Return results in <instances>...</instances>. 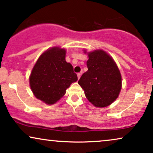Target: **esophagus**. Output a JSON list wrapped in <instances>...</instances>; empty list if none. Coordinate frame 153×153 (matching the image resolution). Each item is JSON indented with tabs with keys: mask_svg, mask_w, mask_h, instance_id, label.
Listing matches in <instances>:
<instances>
[{
	"mask_svg": "<svg viewBox=\"0 0 153 153\" xmlns=\"http://www.w3.org/2000/svg\"><path fill=\"white\" fill-rule=\"evenodd\" d=\"M77 75H78V79H80V76H81V73H78V74H77Z\"/></svg>",
	"mask_w": 153,
	"mask_h": 153,
	"instance_id": "34e87169",
	"label": "esophagus"
}]
</instances>
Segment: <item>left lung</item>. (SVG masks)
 Listing matches in <instances>:
<instances>
[{"label": "left lung", "instance_id": "8db88e82", "mask_svg": "<svg viewBox=\"0 0 153 153\" xmlns=\"http://www.w3.org/2000/svg\"><path fill=\"white\" fill-rule=\"evenodd\" d=\"M88 71L78 80L88 100L95 107L108 106L120 92L122 78L113 59L102 50L88 53Z\"/></svg>", "mask_w": 153, "mask_h": 153}]
</instances>
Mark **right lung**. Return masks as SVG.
<instances>
[{"mask_svg":"<svg viewBox=\"0 0 153 153\" xmlns=\"http://www.w3.org/2000/svg\"><path fill=\"white\" fill-rule=\"evenodd\" d=\"M78 80L71 63L65 61V50L53 48L44 52L30 76L31 90L45 103H56L65 94L71 84Z\"/></svg>","mask_w":153,"mask_h":153,"instance_id":"obj_1","label":"right lung"}]
</instances>
